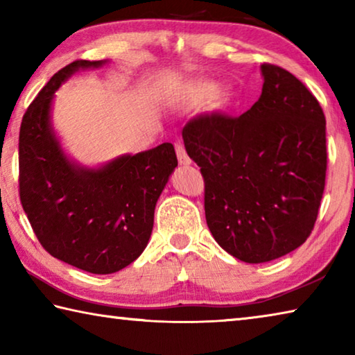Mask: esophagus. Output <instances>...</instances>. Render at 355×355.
I'll list each match as a JSON object with an SVG mask.
<instances>
[{"instance_id": "obj_1", "label": "esophagus", "mask_w": 355, "mask_h": 355, "mask_svg": "<svg viewBox=\"0 0 355 355\" xmlns=\"http://www.w3.org/2000/svg\"><path fill=\"white\" fill-rule=\"evenodd\" d=\"M175 150H177V158H178V163L182 166H189L191 164V158L188 156V153H186V150L183 147V144L177 142L175 144Z\"/></svg>"}]
</instances>
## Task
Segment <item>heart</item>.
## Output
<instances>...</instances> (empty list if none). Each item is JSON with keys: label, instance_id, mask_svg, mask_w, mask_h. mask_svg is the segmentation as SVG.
Wrapping results in <instances>:
<instances>
[{"label": "heart", "instance_id": "1", "mask_svg": "<svg viewBox=\"0 0 355 355\" xmlns=\"http://www.w3.org/2000/svg\"><path fill=\"white\" fill-rule=\"evenodd\" d=\"M216 89H218V86H216L214 83H199L196 84L194 89H192V92H194V98L196 100H207L211 97V95L216 92ZM232 101V91L230 89H220V91L218 92V95H216V106L219 107H224L227 105H230Z\"/></svg>", "mask_w": 355, "mask_h": 355}]
</instances>
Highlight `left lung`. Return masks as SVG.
<instances>
[{
	"instance_id": "left-lung-1",
	"label": "left lung",
	"mask_w": 355,
	"mask_h": 355,
	"mask_svg": "<svg viewBox=\"0 0 355 355\" xmlns=\"http://www.w3.org/2000/svg\"><path fill=\"white\" fill-rule=\"evenodd\" d=\"M258 101L239 117L189 120L184 148L205 180V218L222 249L266 263L305 243L326 184V117L296 76L261 65Z\"/></svg>"
}]
</instances>
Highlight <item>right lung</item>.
I'll use <instances>...</instances> for the list:
<instances>
[{"label":"right lung","mask_w":355,"mask_h":355,"mask_svg":"<svg viewBox=\"0 0 355 355\" xmlns=\"http://www.w3.org/2000/svg\"><path fill=\"white\" fill-rule=\"evenodd\" d=\"M107 61H75L46 83L20 127V200L48 254L92 274L117 272L147 248L155 207L178 164L171 142L87 167L64 152L53 128L55 92L78 70Z\"/></svg>","instance_id":"obj_1"}]
</instances>
